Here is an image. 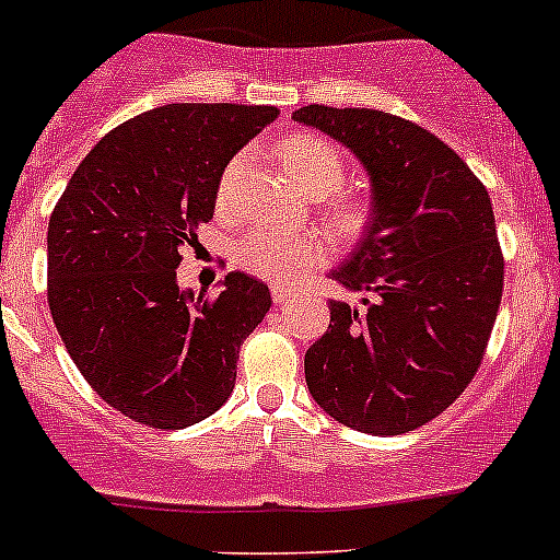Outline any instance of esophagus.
Returning <instances> with one entry per match:
<instances>
[{"label": "esophagus", "instance_id": "34e87169", "mask_svg": "<svg viewBox=\"0 0 560 560\" xmlns=\"http://www.w3.org/2000/svg\"><path fill=\"white\" fill-rule=\"evenodd\" d=\"M270 295H273L276 306H287V303H290L292 298H295V290H290V287L273 284V290H270Z\"/></svg>", "mask_w": 560, "mask_h": 560}]
</instances>
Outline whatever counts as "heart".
<instances>
[{"instance_id": "heart-1", "label": "heart", "mask_w": 560, "mask_h": 560, "mask_svg": "<svg viewBox=\"0 0 560 560\" xmlns=\"http://www.w3.org/2000/svg\"><path fill=\"white\" fill-rule=\"evenodd\" d=\"M281 160H284L292 178L308 195H314V191L330 195L347 178V167H343L336 145L316 138V135H298V138L287 140L284 149H281ZM241 167H244V156H235L224 173L222 191H219L222 200H228L230 191H233ZM332 219H336L338 233L358 235L365 228V208L358 202H343L332 211ZM322 252H325V244L316 235L287 233V230L273 228H252L235 244V259L248 273L268 281L295 279L303 270L319 262Z\"/></svg>"}]
</instances>
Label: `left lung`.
Here are the masks:
<instances>
[{
    "mask_svg": "<svg viewBox=\"0 0 560 560\" xmlns=\"http://www.w3.org/2000/svg\"><path fill=\"white\" fill-rule=\"evenodd\" d=\"M292 118L347 145L374 195L363 241L330 273L371 301H330L306 385L341 425L409 433L442 415L482 363L504 292L490 195L444 140L393 113L306 105Z\"/></svg>",
    "mask_w": 560,
    "mask_h": 560,
    "instance_id": "8db88e82",
    "label": "left lung"
}]
</instances>
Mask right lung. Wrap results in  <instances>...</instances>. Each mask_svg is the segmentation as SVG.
Wrapping results in <instances>:
<instances>
[{
	"label": "right lung",
	"instance_id": "add662e5",
	"mask_svg": "<svg viewBox=\"0 0 560 560\" xmlns=\"http://www.w3.org/2000/svg\"><path fill=\"white\" fill-rule=\"evenodd\" d=\"M273 105H162L110 129L48 222V306L94 393L135 422L211 417L235 387L238 349L270 308L254 276L180 290V246L213 219L228 162L276 121Z\"/></svg>",
	"mask_w": 560,
	"mask_h": 560
}]
</instances>
